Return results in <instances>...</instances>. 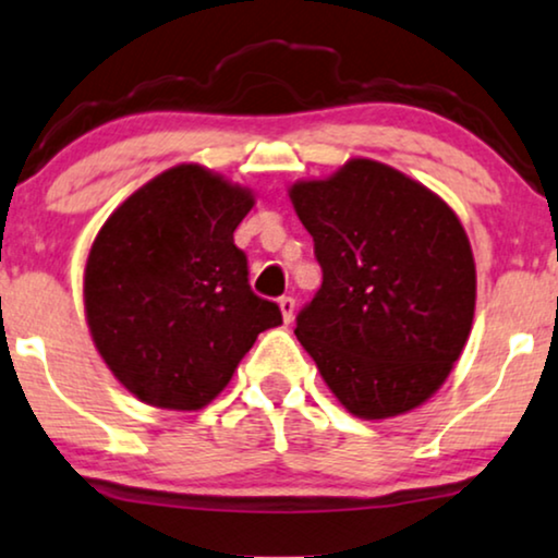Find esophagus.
I'll list each match as a JSON object with an SVG mask.
<instances>
[{
    "label": "esophagus",
    "instance_id": "34e87169",
    "mask_svg": "<svg viewBox=\"0 0 558 558\" xmlns=\"http://www.w3.org/2000/svg\"><path fill=\"white\" fill-rule=\"evenodd\" d=\"M279 310H281V317H284V323H292L294 317V300L289 294L279 296Z\"/></svg>",
    "mask_w": 558,
    "mask_h": 558
}]
</instances>
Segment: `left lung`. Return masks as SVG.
<instances>
[{
    "mask_svg": "<svg viewBox=\"0 0 558 558\" xmlns=\"http://www.w3.org/2000/svg\"><path fill=\"white\" fill-rule=\"evenodd\" d=\"M323 284L294 336L351 415L423 404L472 330L476 269L459 217L428 186L372 158L289 190Z\"/></svg>",
    "mask_w": 558,
    "mask_h": 558,
    "instance_id": "1",
    "label": "left lung"
}]
</instances>
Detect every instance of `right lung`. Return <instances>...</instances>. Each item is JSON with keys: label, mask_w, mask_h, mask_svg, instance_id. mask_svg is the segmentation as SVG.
<instances>
[{"label": "right lung", "mask_w": 558, "mask_h": 558, "mask_svg": "<svg viewBox=\"0 0 558 558\" xmlns=\"http://www.w3.org/2000/svg\"><path fill=\"white\" fill-rule=\"evenodd\" d=\"M253 194L205 166L158 173L94 238L84 307L94 345L137 400L166 410L213 402L256 343L281 325L253 294L233 241Z\"/></svg>", "instance_id": "right-lung-1"}]
</instances>
